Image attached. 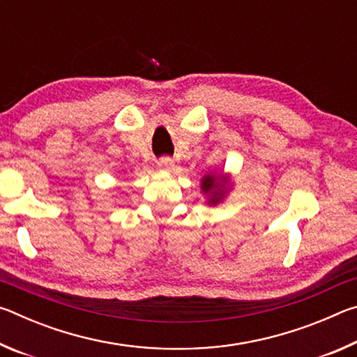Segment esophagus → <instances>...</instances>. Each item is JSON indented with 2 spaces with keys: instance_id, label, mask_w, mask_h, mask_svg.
Wrapping results in <instances>:
<instances>
[{
  "instance_id": "obj_1",
  "label": "esophagus",
  "mask_w": 357,
  "mask_h": 357,
  "mask_svg": "<svg viewBox=\"0 0 357 357\" xmlns=\"http://www.w3.org/2000/svg\"><path fill=\"white\" fill-rule=\"evenodd\" d=\"M173 165H174V160L172 157H162V159H159V162H157V167L164 172H172Z\"/></svg>"
}]
</instances>
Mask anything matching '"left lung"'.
<instances>
[{
  "instance_id": "1",
  "label": "left lung",
  "mask_w": 357,
  "mask_h": 357,
  "mask_svg": "<svg viewBox=\"0 0 357 357\" xmlns=\"http://www.w3.org/2000/svg\"><path fill=\"white\" fill-rule=\"evenodd\" d=\"M200 189L204 198H206V204L217 206V204L227 200V197L233 189V184L229 181V174L227 173H206L202 178Z\"/></svg>"
}]
</instances>
